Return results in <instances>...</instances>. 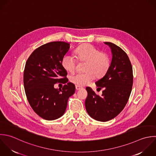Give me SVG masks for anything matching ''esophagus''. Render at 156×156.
Instances as JSON below:
<instances>
[{"instance_id":"obj_1","label":"esophagus","mask_w":156,"mask_h":156,"mask_svg":"<svg viewBox=\"0 0 156 156\" xmlns=\"http://www.w3.org/2000/svg\"><path fill=\"white\" fill-rule=\"evenodd\" d=\"M75 88H76V90H80V89H82V87H81V86H77V85H76Z\"/></svg>"}]
</instances>
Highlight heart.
I'll use <instances>...</instances> for the list:
<instances>
[{
  "label": "heart",
  "instance_id": "b5f03b06",
  "mask_svg": "<svg viewBox=\"0 0 156 156\" xmlns=\"http://www.w3.org/2000/svg\"><path fill=\"white\" fill-rule=\"evenodd\" d=\"M74 53L79 62H86L84 69L86 73L73 74L70 77V81L77 86L88 84L94 80L95 76L101 77L110 67L111 59L108 55L91 44H86L78 47ZM76 59L72 55H66L62 61L63 67L69 72H73L76 67Z\"/></svg>",
  "mask_w": 156,
  "mask_h": 156
}]
</instances>
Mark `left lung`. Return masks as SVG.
<instances>
[{"mask_svg": "<svg viewBox=\"0 0 156 156\" xmlns=\"http://www.w3.org/2000/svg\"><path fill=\"white\" fill-rule=\"evenodd\" d=\"M112 50V59L106 75L95 83L101 90V96L87 87V97L85 106L88 114L100 122L109 121L117 116L125 107L133 84V72L126 52L117 45L105 42Z\"/></svg>", "mask_w": 156, "mask_h": 156, "instance_id": "left-lung-1", "label": "left lung"}]
</instances>
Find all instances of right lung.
<instances>
[{
  "label": "right lung",
  "mask_w": 156,
  "mask_h": 156,
  "mask_svg": "<svg viewBox=\"0 0 156 156\" xmlns=\"http://www.w3.org/2000/svg\"><path fill=\"white\" fill-rule=\"evenodd\" d=\"M69 48L67 42H48L34 50L26 62L23 72L25 94L33 110L43 119L53 120L61 117L69 97L75 93V86L67 83V73L62 64ZM57 82L67 84L58 90L54 87Z\"/></svg>",
  "instance_id": "add662e5"
}]
</instances>
